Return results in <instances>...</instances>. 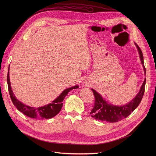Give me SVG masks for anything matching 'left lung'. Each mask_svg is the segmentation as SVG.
Returning a JSON list of instances; mask_svg holds the SVG:
<instances>
[{
  "instance_id": "left-lung-1",
  "label": "left lung",
  "mask_w": 156,
  "mask_h": 156,
  "mask_svg": "<svg viewBox=\"0 0 156 156\" xmlns=\"http://www.w3.org/2000/svg\"><path fill=\"white\" fill-rule=\"evenodd\" d=\"M135 45L138 49L141 61L143 65L144 70L146 73V69L144 65L143 55L142 51L136 43ZM145 84L146 78L141 86L139 93L136 95L135 99H133L128 104L123 106H115L108 104L99 93L91 89L95 98V101L94 107L91 110L90 114L91 115L92 117L96 120L106 121L110 123L117 122L123 119H125L128 115H129L140 104L144 93Z\"/></svg>"
}]
</instances>
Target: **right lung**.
<instances>
[{
    "mask_svg": "<svg viewBox=\"0 0 156 156\" xmlns=\"http://www.w3.org/2000/svg\"><path fill=\"white\" fill-rule=\"evenodd\" d=\"M7 81L8 84L9 94L14 105L17 108V109L19 111H20L21 113H23L25 115L32 119H51L55 117L57 114L59 113L62 107V105H63L62 102L65 97L67 95V94L71 90H73V89L78 88V86H75L72 87H69L68 89H66V90H65L56 99H55L54 101L52 102V103L43 107L34 108V107H31L26 105L16 99L15 96H14L12 92L11 86H10V81L9 78V67L8 70Z\"/></svg>",
    "mask_w": 156,
    "mask_h": 156,
    "instance_id": "obj_1",
    "label": "right lung"
}]
</instances>
